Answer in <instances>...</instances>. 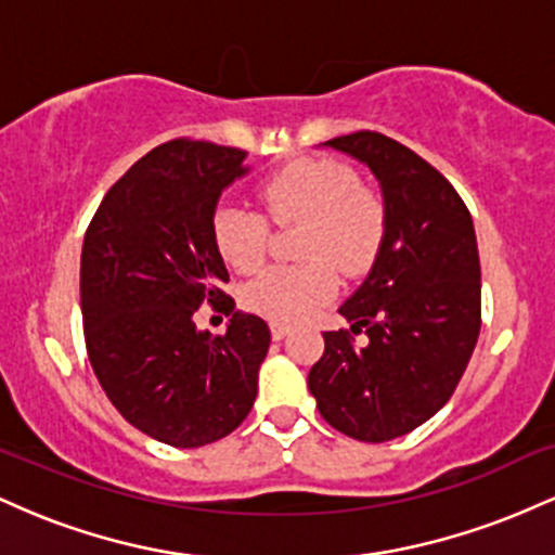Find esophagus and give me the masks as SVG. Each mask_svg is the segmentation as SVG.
I'll return each mask as SVG.
<instances>
[{
	"instance_id": "esophagus-1",
	"label": "esophagus",
	"mask_w": 555,
	"mask_h": 555,
	"mask_svg": "<svg viewBox=\"0 0 555 555\" xmlns=\"http://www.w3.org/2000/svg\"><path fill=\"white\" fill-rule=\"evenodd\" d=\"M286 334H289V326H286V323H271V336H273V341L284 339Z\"/></svg>"
}]
</instances>
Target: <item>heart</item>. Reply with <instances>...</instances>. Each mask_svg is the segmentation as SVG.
<instances>
[{
	"label": "heart",
	"mask_w": 555,
	"mask_h": 555,
	"mask_svg": "<svg viewBox=\"0 0 555 555\" xmlns=\"http://www.w3.org/2000/svg\"><path fill=\"white\" fill-rule=\"evenodd\" d=\"M256 197L271 224H302L297 250L305 263L276 266L242 286V305L273 323L308 318L339 289L336 268L360 276L386 242L384 193L336 158H297L258 182ZM264 220L247 208H216L211 237L229 269L253 273L263 266L271 237Z\"/></svg>",
	"instance_id": "heart-1"
}]
</instances>
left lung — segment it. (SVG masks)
Returning <instances> with one entry per match:
<instances>
[{"mask_svg":"<svg viewBox=\"0 0 555 555\" xmlns=\"http://www.w3.org/2000/svg\"><path fill=\"white\" fill-rule=\"evenodd\" d=\"M326 145L373 169L388 206L373 271L341 305L352 331H326L308 386L331 428L365 443L415 430L451 399L480 336L473 216L446 177L380 132ZM365 333V345L353 336Z\"/></svg>","mask_w":555,"mask_h":555,"instance_id":"1","label":"left lung"}]
</instances>
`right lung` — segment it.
Listing matches in <instances>:
<instances>
[{
  "mask_svg": "<svg viewBox=\"0 0 555 555\" xmlns=\"http://www.w3.org/2000/svg\"><path fill=\"white\" fill-rule=\"evenodd\" d=\"M242 158L211 140L162 143L112 184L82 240V334L95 378L132 428L175 449L240 428L271 344L258 315L233 313L221 337L192 321L203 301L234 310L211 219L221 190L245 175Z\"/></svg>",
  "mask_w": 555,
  "mask_h": 555,
  "instance_id": "add662e5",
  "label": "right lung"
}]
</instances>
